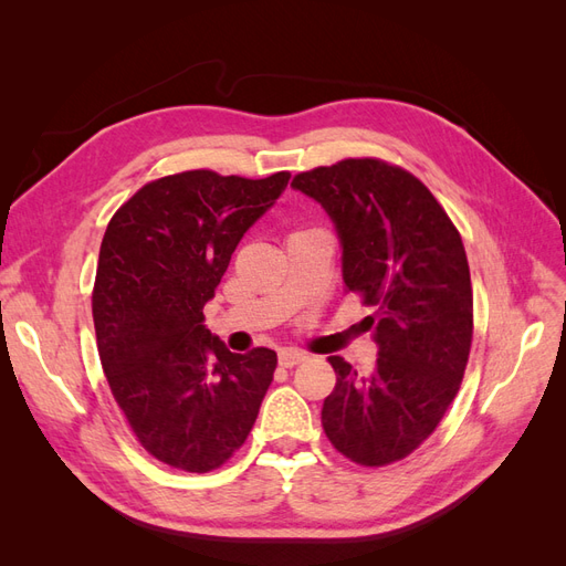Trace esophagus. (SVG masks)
Instances as JSON below:
<instances>
[{"instance_id": "obj_1", "label": "esophagus", "mask_w": 566, "mask_h": 566, "mask_svg": "<svg viewBox=\"0 0 566 566\" xmlns=\"http://www.w3.org/2000/svg\"><path fill=\"white\" fill-rule=\"evenodd\" d=\"M304 358H306V354L300 352V349H281L279 352V364L285 366V368H293V366L302 364Z\"/></svg>"}]
</instances>
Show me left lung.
Segmentation results:
<instances>
[{"mask_svg":"<svg viewBox=\"0 0 566 566\" xmlns=\"http://www.w3.org/2000/svg\"><path fill=\"white\" fill-rule=\"evenodd\" d=\"M335 224L342 281L366 316L378 361L358 375L331 356L335 389L325 397V437L366 468L413 453L455 399L472 345V283L465 248L437 198L401 167L342 160L290 184Z\"/></svg>","mask_w":566,"mask_h":566,"instance_id":"8db88e82","label":"left lung"}]
</instances>
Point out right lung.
<instances>
[{
    "mask_svg": "<svg viewBox=\"0 0 566 566\" xmlns=\"http://www.w3.org/2000/svg\"><path fill=\"white\" fill-rule=\"evenodd\" d=\"M290 181L193 169L146 184L115 212L92 297L101 366L142 447L210 472L245 443L276 352L233 354L205 325L235 245Z\"/></svg>",
    "mask_w": 566,
    "mask_h": 566,
    "instance_id": "1",
    "label": "right lung"
}]
</instances>
